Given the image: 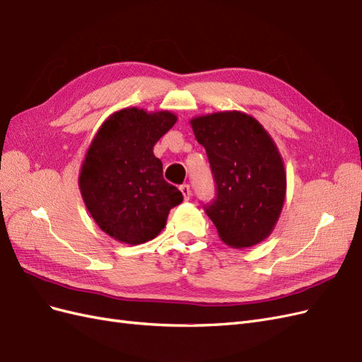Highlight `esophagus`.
I'll use <instances>...</instances> for the list:
<instances>
[{
  "label": "esophagus",
  "instance_id": "esophagus-1",
  "mask_svg": "<svg viewBox=\"0 0 362 362\" xmlns=\"http://www.w3.org/2000/svg\"><path fill=\"white\" fill-rule=\"evenodd\" d=\"M180 190H181V193H182V196H184V199H190L192 190H190V185H189V184L180 185Z\"/></svg>",
  "mask_w": 362,
  "mask_h": 362
}]
</instances>
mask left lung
Instances as JSON below:
<instances>
[{"label": "left lung", "mask_w": 362, "mask_h": 362, "mask_svg": "<svg viewBox=\"0 0 362 362\" xmlns=\"http://www.w3.org/2000/svg\"><path fill=\"white\" fill-rule=\"evenodd\" d=\"M190 125L214 177L216 198L205 213L218 237L237 249L258 245L273 231L286 199V169L275 141L242 112L199 116Z\"/></svg>", "instance_id": "1"}]
</instances>
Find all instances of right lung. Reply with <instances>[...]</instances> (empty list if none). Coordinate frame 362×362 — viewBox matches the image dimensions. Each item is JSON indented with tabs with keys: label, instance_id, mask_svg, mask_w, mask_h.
Masks as SVG:
<instances>
[{
	"label": "right lung",
	"instance_id": "1",
	"mask_svg": "<svg viewBox=\"0 0 362 362\" xmlns=\"http://www.w3.org/2000/svg\"><path fill=\"white\" fill-rule=\"evenodd\" d=\"M177 122L170 112L129 107L98 129L83 161L78 185L93 221L127 245L156 238L182 193L164 181L154 145Z\"/></svg>",
	"mask_w": 362,
	"mask_h": 362
}]
</instances>
